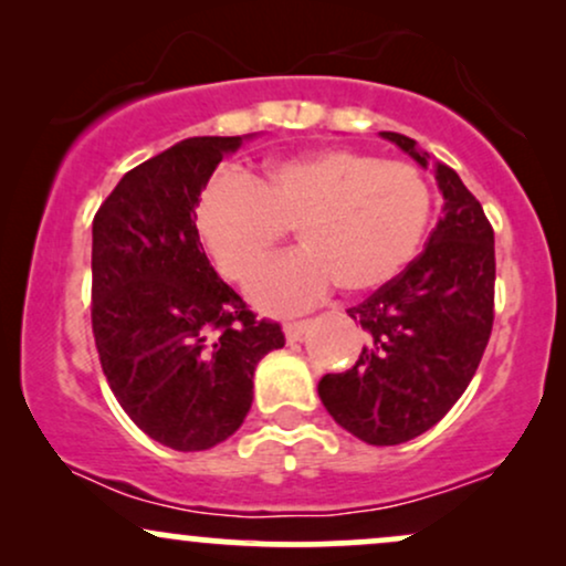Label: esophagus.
<instances>
[{
  "mask_svg": "<svg viewBox=\"0 0 566 566\" xmlns=\"http://www.w3.org/2000/svg\"><path fill=\"white\" fill-rule=\"evenodd\" d=\"M308 319H297V322H287L284 324V335H287V340H301L305 335V329H308Z\"/></svg>",
  "mask_w": 566,
  "mask_h": 566,
  "instance_id": "1",
  "label": "esophagus"
}]
</instances>
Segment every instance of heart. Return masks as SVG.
I'll list each match as a JSON object with an SVG mask.
<instances>
[{"label": "heart", "instance_id": "b5f03b06", "mask_svg": "<svg viewBox=\"0 0 566 566\" xmlns=\"http://www.w3.org/2000/svg\"><path fill=\"white\" fill-rule=\"evenodd\" d=\"M428 220L423 175L350 148L276 161L252 180L216 175L197 201L201 242L239 284L295 229L301 250L265 265L252 284L255 303L274 314L319 303L333 282L346 295L394 282L420 252Z\"/></svg>", "mask_w": 566, "mask_h": 566}]
</instances>
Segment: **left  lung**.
<instances>
[{"mask_svg":"<svg viewBox=\"0 0 566 566\" xmlns=\"http://www.w3.org/2000/svg\"><path fill=\"white\" fill-rule=\"evenodd\" d=\"M382 138L428 165L415 140ZM444 216L426 250L348 316L367 346L346 373L324 375L322 405L367 444L391 447L437 426L463 396L495 322V231L458 172L437 165Z\"/></svg>","mask_w":566,"mask_h":566,"instance_id":"1","label":"left lung"}]
</instances>
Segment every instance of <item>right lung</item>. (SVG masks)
<instances>
[{
  "label": "right lung",
  "instance_id": "obj_1",
  "mask_svg": "<svg viewBox=\"0 0 566 566\" xmlns=\"http://www.w3.org/2000/svg\"><path fill=\"white\" fill-rule=\"evenodd\" d=\"M242 138H188L129 170L93 218V335L103 375L143 433L178 452L244 423L252 375L284 346L212 269L193 218Z\"/></svg>",
  "mask_w": 566,
  "mask_h": 566
}]
</instances>
